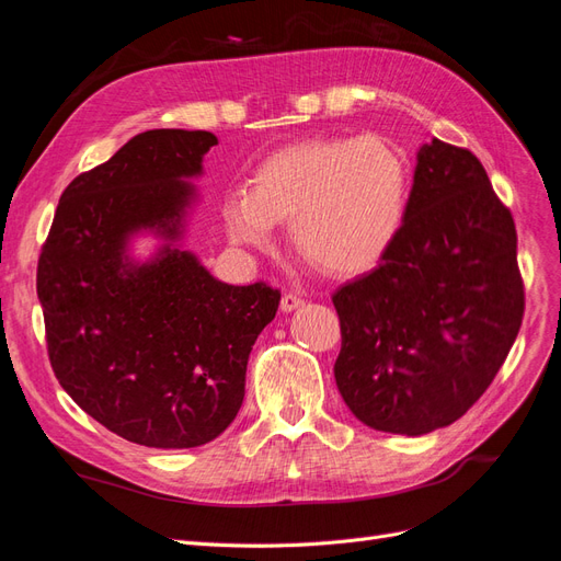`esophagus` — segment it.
I'll use <instances>...</instances> for the list:
<instances>
[{
	"instance_id": "esophagus-1",
	"label": "esophagus",
	"mask_w": 561,
	"mask_h": 561,
	"mask_svg": "<svg viewBox=\"0 0 561 561\" xmlns=\"http://www.w3.org/2000/svg\"><path fill=\"white\" fill-rule=\"evenodd\" d=\"M301 307H304V299L299 295H283V299H280V311L283 313H293Z\"/></svg>"
}]
</instances>
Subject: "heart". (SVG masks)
I'll return each mask as SVG.
<instances>
[{
  "label": "heart",
  "instance_id": "1",
  "mask_svg": "<svg viewBox=\"0 0 561 561\" xmlns=\"http://www.w3.org/2000/svg\"><path fill=\"white\" fill-rule=\"evenodd\" d=\"M410 201L404 157L377 135L307 140L271 154L250 192L225 198L229 239L268 248L276 222H293V241L309 264L330 276L375 266L396 243Z\"/></svg>",
  "mask_w": 561,
  "mask_h": 561
}]
</instances>
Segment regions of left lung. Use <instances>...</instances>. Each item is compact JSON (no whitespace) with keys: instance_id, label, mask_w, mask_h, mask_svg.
<instances>
[{"instance_id":"obj_1","label":"left lung","mask_w":561,"mask_h":561,"mask_svg":"<svg viewBox=\"0 0 561 561\" xmlns=\"http://www.w3.org/2000/svg\"><path fill=\"white\" fill-rule=\"evenodd\" d=\"M332 301L336 388L365 426L426 435L480 400L515 344L524 287L513 215L472 151L421 145L396 243Z\"/></svg>"}]
</instances>
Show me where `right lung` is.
I'll use <instances>...</instances> for the list:
<instances>
[{
  "instance_id": "obj_1",
  "label": "right lung",
  "mask_w": 561,
  "mask_h": 561,
  "mask_svg": "<svg viewBox=\"0 0 561 561\" xmlns=\"http://www.w3.org/2000/svg\"><path fill=\"white\" fill-rule=\"evenodd\" d=\"M217 138L157 128L70 182L37 268L48 358L83 412L128 443L192 449L225 433L280 293L217 280L186 227ZM156 239L135 255L138 238Z\"/></svg>"
}]
</instances>
